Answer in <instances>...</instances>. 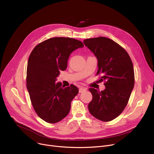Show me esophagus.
I'll return each mask as SVG.
<instances>
[{"mask_svg":"<svg viewBox=\"0 0 154 154\" xmlns=\"http://www.w3.org/2000/svg\"><path fill=\"white\" fill-rule=\"evenodd\" d=\"M86 90V88L81 87V88H79V93H83V92L85 91Z\"/></svg>","mask_w":154,"mask_h":154,"instance_id":"34e87169","label":"esophagus"}]
</instances>
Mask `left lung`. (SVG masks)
I'll return each mask as SVG.
<instances>
[{"label":"left lung","mask_w":154,"mask_h":154,"mask_svg":"<svg viewBox=\"0 0 154 154\" xmlns=\"http://www.w3.org/2000/svg\"><path fill=\"white\" fill-rule=\"evenodd\" d=\"M84 45L97 60V74L102 75L105 89L89 90L93 95L88 104L90 113L105 122L117 118L126 106L135 84L134 69L128 53L116 42L100 36L86 39Z\"/></svg>","instance_id":"1"}]
</instances>
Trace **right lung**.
<instances>
[{"label":"right lung","instance_id":"add662e5","mask_svg":"<svg viewBox=\"0 0 154 154\" xmlns=\"http://www.w3.org/2000/svg\"><path fill=\"white\" fill-rule=\"evenodd\" d=\"M83 46L82 42L73 38H52L38 44L29 56L27 90L36 114L47 122H58L70 111L79 89L74 85L64 88L55 82L60 71L66 69L71 54Z\"/></svg>","mask_w":154,"mask_h":154}]
</instances>
